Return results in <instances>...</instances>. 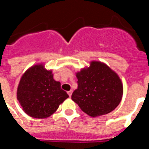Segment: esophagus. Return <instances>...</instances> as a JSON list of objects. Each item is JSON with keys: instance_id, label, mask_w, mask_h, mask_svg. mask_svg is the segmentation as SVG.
I'll return each mask as SVG.
<instances>
[{"instance_id": "34e87169", "label": "esophagus", "mask_w": 149, "mask_h": 149, "mask_svg": "<svg viewBox=\"0 0 149 149\" xmlns=\"http://www.w3.org/2000/svg\"><path fill=\"white\" fill-rule=\"evenodd\" d=\"M68 95H69V97H71L72 95V90H70V91H68Z\"/></svg>"}]
</instances>
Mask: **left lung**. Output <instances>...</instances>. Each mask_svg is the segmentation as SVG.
<instances>
[{"mask_svg":"<svg viewBox=\"0 0 149 149\" xmlns=\"http://www.w3.org/2000/svg\"><path fill=\"white\" fill-rule=\"evenodd\" d=\"M77 89L72 95L83 111L92 117L107 114L116 108L123 95L119 76L104 63L93 60L76 72Z\"/></svg>","mask_w":149,"mask_h":149,"instance_id":"obj_1","label":"left lung"}]
</instances>
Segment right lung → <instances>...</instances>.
Returning <instances> with one entry per match:
<instances>
[{
    "instance_id": "add662e5",
    "label": "right lung",
    "mask_w": 149,
    "mask_h": 149,
    "mask_svg": "<svg viewBox=\"0 0 149 149\" xmlns=\"http://www.w3.org/2000/svg\"><path fill=\"white\" fill-rule=\"evenodd\" d=\"M53 76L52 70L45 68L44 63H38L27 68L21 77L17 99L23 111L30 117L46 119L51 116L68 98Z\"/></svg>"
}]
</instances>
